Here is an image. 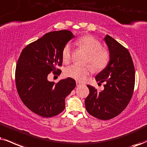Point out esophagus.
I'll return each mask as SVG.
<instances>
[{
  "label": "esophagus",
  "instance_id": "esophagus-1",
  "mask_svg": "<svg viewBox=\"0 0 147 147\" xmlns=\"http://www.w3.org/2000/svg\"><path fill=\"white\" fill-rule=\"evenodd\" d=\"M82 84V83H81L80 82H79V81H76V86H80V85Z\"/></svg>",
  "mask_w": 147,
  "mask_h": 147
}]
</instances>
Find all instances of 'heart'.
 I'll return each mask as SVG.
<instances>
[{
	"label": "heart",
	"instance_id": "heart-1",
	"mask_svg": "<svg viewBox=\"0 0 147 147\" xmlns=\"http://www.w3.org/2000/svg\"><path fill=\"white\" fill-rule=\"evenodd\" d=\"M76 44L88 54L87 63H90L95 70H102L108 65L110 61V54L102 48V44L98 39L91 35H86L76 41ZM71 45L69 43L64 46L62 51L63 62L67 63L71 59ZM93 71L90 65H80L74 64L65 70L67 76L79 81H82L88 74Z\"/></svg>",
	"mask_w": 147,
	"mask_h": 147
}]
</instances>
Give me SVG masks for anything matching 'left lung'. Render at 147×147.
<instances>
[{
	"label": "left lung",
	"instance_id": "1",
	"mask_svg": "<svg viewBox=\"0 0 147 147\" xmlns=\"http://www.w3.org/2000/svg\"><path fill=\"white\" fill-rule=\"evenodd\" d=\"M104 41L110 53V61L96 76V81L105 82L104 89L97 90L88 85L89 95L85 99L87 112L100 120H109L121 113L133 95L135 69L127 49L110 36Z\"/></svg>",
	"mask_w": 147,
	"mask_h": 147
}]
</instances>
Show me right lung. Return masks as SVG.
Returning a JSON list of instances; mask_svg holds the SVG:
<instances>
[{
	"label": "right lung",
	"mask_w": 147,
	"mask_h": 147,
	"mask_svg": "<svg viewBox=\"0 0 147 147\" xmlns=\"http://www.w3.org/2000/svg\"><path fill=\"white\" fill-rule=\"evenodd\" d=\"M75 37L69 30L45 34L25 47L16 69V84L18 95L28 109L43 117H52L65 108V97L76 87L73 78L50 82V72L61 74L57 67L63 63L62 51L68 41Z\"/></svg>",
	"instance_id": "obj_1"
}]
</instances>
